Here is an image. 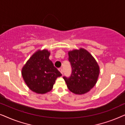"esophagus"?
<instances>
[{
	"instance_id": "obj_1",
	"label": "esophagus",
	"mask_w": 125,
	"mask_h": 125,
	"mask_svg": "<svg viewBox=\"0 0 125 125\" xmlns=\"http://www.w3.org/2000/svg\"><path fill=\"white\" fill-rule=\"evenodd\" d=\"M59 71L60 72L61 74H62V73H63V69H62V68H60L59 69Z\"/></svg>"
}]
</instances>
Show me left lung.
Returning a JSON list of instances; mask_svg holds the SVG:
<instances>
[{
	"instance_id": "obj_1",
	"label": "left lung",
	"mask_w": 125,
	"mask_h": 125,
	"mask_svg": "<svg viewBox=\"0 0 125 125\" xmlns=\"http://www.w3.org/2000/svg\"><path fill=\"white\" fill-rule=\"evenodd\" d=\"M72 67L69 77H63L70 91L83 94L90 91L97 83L100 67L93 56L83 48L68 52Z\"/></svg>"
}]
</instances>
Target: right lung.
<instances>
[{"instance_id": "add662e5", "label": "right lung", "mask_w": 125, "mask_h": 125, "mask_svg": "<svg viewBox=\"0 0 125 125\" xmlns=\"http://www.w3.org/2000/svg\"><path fill=\"white\" fill-rule=\"evenodd\" d=\"M50 52L47 49L38 50L27 61L22 68L24 82L32 91L45 94L52 89L61 73L49 59Z\"/></svg>"}]
</instances>
